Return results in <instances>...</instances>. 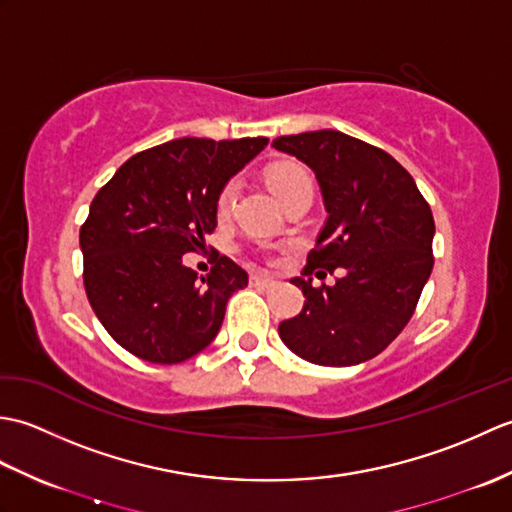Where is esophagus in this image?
Returning <instances> with one entry per match:
<instances>
[{"label": "esophagus", "mask_w": 512, "mask_h": 512, "mask_svg": "<svg viewBox=\"0 0 512 512\" xmlns=\"http://www.w3.org/2000/svg\"><path fill=\"white\" fill-rule=\"evenodd\" d=\"M250 284L262 286V288H273L275 286V279L268 277L266 273H253V275H250Z\"/></svg>", "instance_id": "34e87169"}]
</instances>
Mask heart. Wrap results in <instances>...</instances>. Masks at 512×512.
Instances as JSON below:
<instances>
[{
    "mask_svg": "<svg viewBox=\"0 0 512 512\" xmlns=\"http://www.w3.org/2000/svg\"><path fill=\"white\" fill-rule=\"evenodd\" d=\"M268 184L270 189L275 191L279 200H284V195H288L292 189L301 187V184H312V176L306 167L297 165V162H284V165L273 167L268 171ZM237 180H231L224 184V189L217 195V213L226 215L231 213L233 204H235V195H237Z\"/></svg>",
    "mask_w": 512,
    "mask_h": 512,
    "instance_id": "obj_1",
    "label": "heart"
}]
</instances>
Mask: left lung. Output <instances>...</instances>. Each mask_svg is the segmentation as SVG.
Segmentation results:
<instances>
[{"mask_svg":"<svg viewBox=\"0 0 512 512\" xmlns=\"http://www.w3.org/2000/svg\"><path fill=\"white\" fill-rule=\"evenodd\" d=\"M273 147L314 171L328 211L303 277L292 279L306 301L295 319L279 323L281 341L314 365L365 363L409 323L431 275L429 204L387 151L336 129L281 136ZM336 267L334 287L311 286L312 272Z\"/></svg>","mask_w":512,"mask_h":512,"instance_id":"left-lung-1","label":"left lung"}]
</instances>
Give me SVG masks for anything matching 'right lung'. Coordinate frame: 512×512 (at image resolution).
<instances>
[{
  "instance_id": "1",
  "label": "right lung",
  "mask_w": 512,
  "mask_h": 512,
  "mask_svg": "<svg viewBox=\"0 0 512 512\" xmlns=\"http://www.w3.org/2000/svg\"><path fill=\"white\" fill-rule=\"evenodd\" d=\"M268 138H176L129 158L96 193L81 226L83 284L103 328L127 352L173 365L202 352L226 303L248 286L217 255L206 277L182 264L217 226V195Z\"/></svg>"
}]
</instances>
